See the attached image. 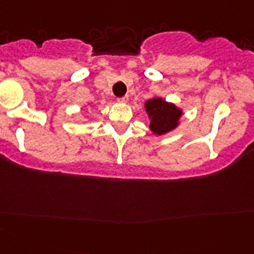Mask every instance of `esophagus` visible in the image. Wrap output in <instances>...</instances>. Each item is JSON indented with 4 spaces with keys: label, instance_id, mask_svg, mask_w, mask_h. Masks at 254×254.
<instances>
[{
    "label": "esophagus",
    "instance_id": "1",
    "mask_svg": "<svg viewBox=\"0 0 254 254\" xmlns=\"http://www.w3.org/2000/svg\"><path fill=\"white\" fill-rule=\"evenodd\" d=\"M127 100H129V97H127V95H125V97H122V98H118V102L120 103H127Z\"/></svg>",
    "mask_w": 254,
    "mask_h": 254
}]
</instances>
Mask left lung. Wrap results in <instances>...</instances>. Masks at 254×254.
Here are the masks:
<instances>
[{
    "label": "left lung",
    "mask_w": 254,
    "mask_h": 254,
    "mask_svg": "<svg viewBox=\"0 0 254 254\" xmlns=\"http://www.w3.org/2000/svg\"><path fill=\"white\" fill-rule=\"evenodd\" d=\"M145 108L150 117V129L157 135L165 134L177 127V120L181 117V110L169 104L160 98L145 103Z\"/></svg>",
    "instance_id": "8db88e82"
}]
</instances>
